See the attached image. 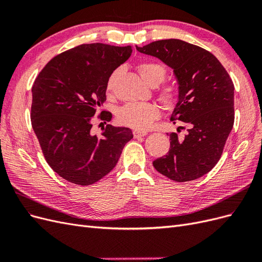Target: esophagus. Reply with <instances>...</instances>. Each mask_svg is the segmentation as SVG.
Returning <instances> with one entry per match:
<instances>
[{
	"label": "esophagus",
	"instance_id": "1",
	"mask_svg": "<svg viewBox=\"0 0 262 262\" xmlns=\"http://www.w3.org/2000/svg\"><path fill=\"white\" fill-rule=\"evenodd\" d=\"M146 134H147V132H145V131H140V130H134V131H133V136H134V138L145 137Z\"/></svg>",
	"mask_w": 262,
	"mask_h": 262
}]
</instances>
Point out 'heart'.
Segmentation results:
<instances>
[{"label":"heart","mask_w":262,"mask_h":262,"mask_svg":"<svg viewBox=\"0 0 262 262\" xmlns=\"http://www.w3.org/2000/svg\"><path fill=\"white\" fill-rule=\"evenodd\" d=\"M138 72L146 84L156 86L163 82L166 76V70L163 66L154 62H143L138 66ZM119 71L109 76L107 81V91L112 92L115 87ZM163 104L171 107L177 101V92L172 87H164L160 94ZM160 117V110L149 102H129L122 106L118 112V119L122 124L137 130H145L155 119Z\"/></svg>","instance_id":"obj_1"}]
</instances>
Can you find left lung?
I'll return each mask as SVG.
<instances>
[{
	"mask_svg": "<svg viewBox=\"0 0 262 262\" xmlns=\"http://www.w3.org/2000/svg\"><path fill=\"white\" fill-rule=\"evenodd\" d=\"M136 48L172 69L178 98L170 120L185 122L187 134H169L170 147L153 162L162 175L178 182L208 173L220 161L234 124V84L214 55L179 39H165Z\"/></svg>",
	"mask_w": 262,
	"mask_h": 262,
	"instance_id": "8db88e82",
	"label": "left lung"
}]
</instances>
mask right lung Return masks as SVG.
Instances as JSON below:
<instances>
[{
  "label": "right lung",
  "mask_w": 262,
  "mask_h": 262,
  "mask_svg": "<svg viewBox=\"0 0 262 262\" xmlns=\"http://www.w3.org/2000/svg\"><path fill=\"white\" fill-rule=\"evenodd\" d=\"M131 53V46H77L47 63L33 85V129L47 163L72 184L89 186L106 176L133 138L131 129L110 124L99 137L91 132L109 76ZM110 117L100 114L107 121Z\"/></svg>",
  "instance_id": "obj_1"
}]
</instances>
